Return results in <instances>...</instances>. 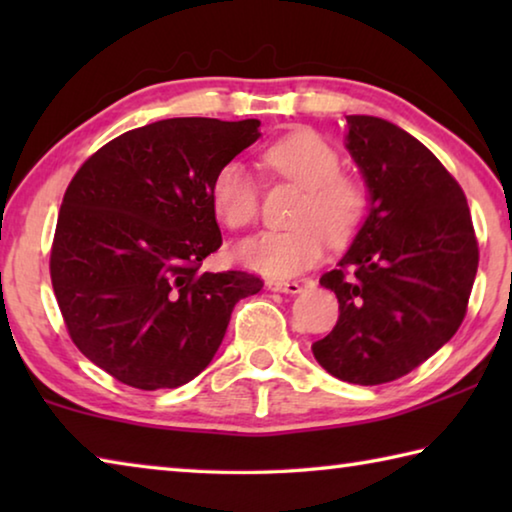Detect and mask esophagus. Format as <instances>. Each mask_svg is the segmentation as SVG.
<instances>
[{"label": "esophagus", "mask_w": 512, "mask_h": 512, "mask_svg": "<svg viewBox=\"0 0 512 512\" xmlns=\"http://www.w3.org/2000/svg\"><path fill=\"white\" fill-rule=\"evenodd\" d=\"M266 287L271 291H280V293H291V296H296V293L302 291V284L300 282H282V280H268Z\"/></svg>", "instance_id": "obj_1"}]
</instances>
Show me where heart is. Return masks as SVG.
<instances>
[{"mask_svg":"<svg viewBox=\"0 0 512 512\" xmlns=\"http://www.w3.org/2000/svg\"><path fill=\"white\" fill-rule=\"evenodd\" d=\"M264 160L277 176L302 187L291 212L296 225L241 241L237 257L257 273L291 277L323 257L325 239L334 246L352 239L366 212V192L357 180L341 173L339 153L309 128L280 137L268 146ZM210 203L216 219L230 230L246 228L257 219V185L244 162H225L214 173Z\"/></svg>","mask_w":512,"mask_h":512,"instance_id":"b5f03b06","label":"heart"}]
</instances>
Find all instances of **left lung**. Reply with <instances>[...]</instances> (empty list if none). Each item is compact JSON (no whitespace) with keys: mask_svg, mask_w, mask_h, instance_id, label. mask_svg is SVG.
I'll list each match as a JSON object with an SVG mask.
<instances>
[{"mask_svg":"<svg viewBox=\"0 0 512 512\" xmlns=\"http://www.w3.org/2000/svg\"><path fill=\"white\" fill-rule=\"evenodd\" d=\"M345 119L368 212L339 268L320 277L341 314L311 352L336 379L375 386L404 377L456 334L479 246L463 189L427 146L386 119Z\"/></svg>","mask_w":512,"mask_h":512,"instance_id":"8db88e82","label":"left lung"}]
</instances>
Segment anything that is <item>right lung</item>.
I'll return each mask as SVG.
<instances>
[{
	"label": "right lung",
	"mask_w": 512,
	"mask_h": 512,
	"mask_svg": "<svg viewBox=\"0 0 512 512\" xmlns=\"http://www.w3.org/2000/svg\"><path fill=\"white\" fill-rule=\"evenodd\" d=\"M259 135V119H162L101 146L69 183L51 284L76 348L121 384L192 381L237 302L262 291L244 271H201L221 246L214 173Z\"/></svg>",
	"instance_id": "add662e5"
}]
</instances>
